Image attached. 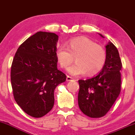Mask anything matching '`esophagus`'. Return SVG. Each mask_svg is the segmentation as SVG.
I'll return each instance as SVG.
<instances>
[{"instance_id": "1", "label": "esophagus", "mask_w": 135, "mask_h": 135, "mask_svg": "<svg viewBox=\"0 0 135 135\" xmlns=\"http://www.w3.org/2000/svg\"><path fill=\"white\" fill-rule=\"evenodd\" d=\"M72 80H74V78L69 76V75H67V76H66V81H72Z\"/></svg>"}]
</instances>
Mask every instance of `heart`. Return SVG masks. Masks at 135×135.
Here are the masks:
<instances>
[{
  "label": "heart",
  "mask_w": 135,
  "mask_h": 135,
  "mask_svg": "<svg viewBox=\"0 0 135 135\" xmlns=\"http://www.w3.org/2000/svg\"><path fill=\"white\" fill-rule=\"evenodd\" d=\"M56 57L61 68L69 66L75 58L76 62L67 69L74 76H91L102 69L106 61V52L102 46L87 38H74L67 47L61 46L57 49Z\"/></svg>",
  "instance_id": "1"
}]
</instances>
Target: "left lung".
Here are the masks:
<instances>
[{
	"label": "left lung",
	"instance_id": "obj_1",
	"mask_svg": "<svg viewBox=\"0 0 135 135\" xmlns=\"http://www.w3.org/2000/svg\"><path fill=\"white\" fill-rule=\"evenodd\" d=\"M102 37H104L99 33ZM106 61L98 75L79 80L78 104L80 110L91 118L104 116L120 92L122 63L118 50L111 42L105 46Z\"/></svg>",
	"mask_w": 135,
	"mask_h": 135
}]
</instances>
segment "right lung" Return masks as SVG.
<instances>
[{"instance_id": "right-lung-1", "label": "right lung", "mask_w": 135, "mask_h": 135, "mask_svg": "<svg viewBox=\"0 0 135 135\" xmlns=\"http://www.w3.org/2000/svg\"><path fill=\"white\" fill-rule=\"evenodd\" d=\"M58 36L38 32L20 45L14 57L11 80L15 101L32 117H41L53 107L55 88L66 80L57 69Z\"/></svg>"}]
</instances>
